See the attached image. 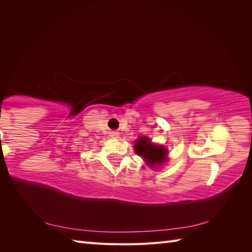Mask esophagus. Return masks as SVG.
<instances>
[{"instance_id": "esophagus-1", "label": "esophagus", "mask_w": 252, "mask_h": 252, "mask_svg": "<svg viewBox=\"0 0 252 252\" xmlns=\"http://www.w3.org/2000/svg\"><path fill=\"white\" fill-rule=\"evenodd\" d=\"M110 136H111V137H117V136H118V133L111 132V133H110Z\"/></svg>"}]
</instances>
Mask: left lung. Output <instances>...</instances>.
I'll use <instances>...</instances> for the list:
<instances>
[{"label":"left lung","mask_w":252,"mask_h":252,"mask_svg":"<svg viewBox=\"0 0 252 252\" xmlns=\"http://www.w3.org/2000/svg\"><path fill=\"white\" fill-rule=\"evenodd\" d=\"M134 148L136 154L145 159L146 162L152 167L164 162L165 156H167V149L163 148V146L154 145L148 137L138 138L135 142Z\"/></svg>","instance_id":"left-lung-1"}]
</instances>
